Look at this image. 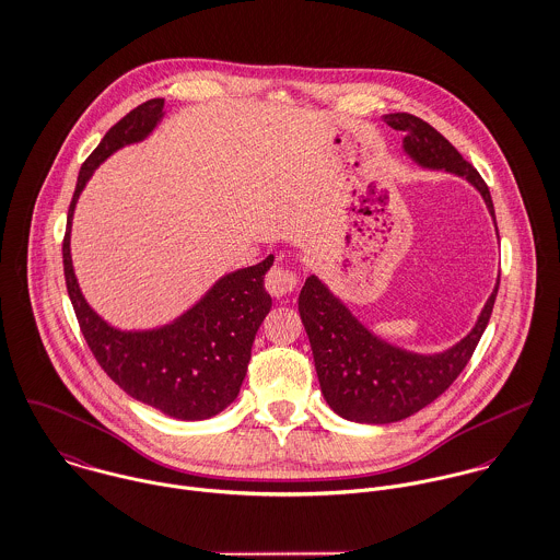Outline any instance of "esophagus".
Returning <instances> with one entry per match:
<instances>
[{
	"label": "esophagus",
	"instance_id": "34e87169",
	"mask_svg": "<svg viewBox=\"0 0 560 560\" xmlns=\"http://www.w3.org/2000/svg\"><path fill=\"white\" fill-rule=\"evenodd\" d=\"M298 284H300V278H298L291 269H287V267H282V265L271 267L269 273L265 276V287H267V291H269L273 298H287V295H291V293L298 289Z\"/></svg>",
	"mask_w": 560,
	"mask_h": 560
}]
</instances>
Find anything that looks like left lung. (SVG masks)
<instances>
[{"instance_id":"left-lung-1","label":"left lung","mask_w":560,"mask_h":560,"mask_svg":"<svg viewBox=\"0 0 560 560\" xmlns=\"http://www.w3.org/2000/svg\"><path fill=\"white\" fill-rule=\"evenodd\" d=\"M404 135V152L425 170L456 174L480 190L495 219L489 187L430 124L408 113L384 115ZM495 284L471 332L441 354H415L372 335L317 278H306L298 306L328 406L359 423H393L434 401L469 363L498 298Z\"/></svg>"}]
</instances>
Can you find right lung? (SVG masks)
I'll list each match as a JSON object with an SVG mask.
<instances>
[{
	"label": "right lung",
	"instance_id": "obj_1",
	"mask_svg": "<svg viewBox=\"0 0 560 560\" xmlns=\"http://www.w3.org/2000/svg\"><path fill=\"white\" fill-rule=\"evenodd\" d=\"M165 100H150L117 121L84 161L67 214L62 265L80 330L100 368L130 397L185 421L214 417L230 406L252 359L254 337L271 308L262 262L219 278L176 322L154 330H117L84 300L71 265V219L93 172L117 150L143 141L163 119Z\"/></svg>",
	"mask_w": 560,
	"mask_h": 560
}]
</instances>
